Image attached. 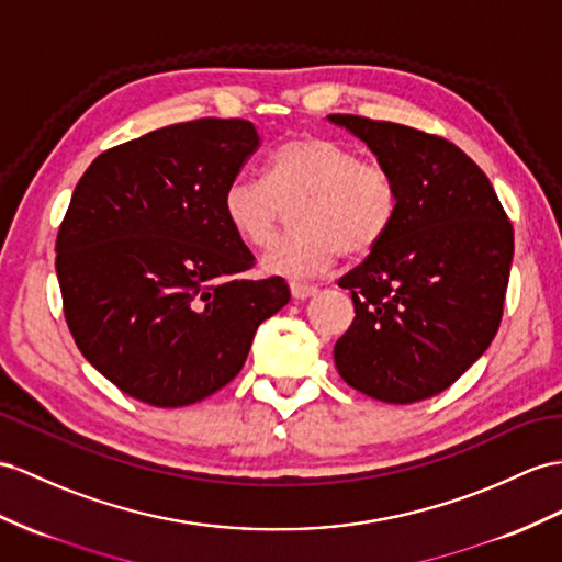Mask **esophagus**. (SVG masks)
<instances>
[{
    "mask_svg": "<svg viewBox=\"0 0 562 562\" xmlns=\"http://www.w3.org/2000/svg\"><path fill=\"white\" fill-rule=\"evenodd\" d=\"M317 285H310V283H297V281H293L291 283V295L295 297V300H307V297H312V295H317Z\"/></svg>",
    "mask_w": 562,
    "mask_h": 562,
    "instance_id": "34e87169",
    "label": "esophagus"
}]
</instances>
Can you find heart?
Segmentation results:
<instances>
[{
  "label": "heart",
  "mask_w": 562,
  "mask_h": 562,
  "mask_svg": "<svg viewBox=\"0 0 562 562\" xmlns=\"http://www.w3.org/2000/svg\"><path fill=\"white\" fill-rule=\"evenodd\" d=\"M293 204L295 231L271 245L262 267L283 277H317L344 252L367 257L384 243L401 212V190L386 167L322 135L281 143L267 178L238 173L224 190L226 222L250 248H267Z\"/></svg>",
  "instance_id": "heart-1"
}]
</instances>
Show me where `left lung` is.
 I'll use <instances>...</instances> for the list:
<instances>
[{
    "label": "left lung",
    "mask_w": 562,
    "mask_h": 562,
    "mask_svg": "<svg viewBox=\"0 0 562 562\" xmlns=\"http://www.w3.org/2000/svg\"><path fill=\"white\" fill-rule=\"evenodd\" d=\"M401 190L384 243L338 281L355 319L334 360L348 386L384 403L446 391L494 340L513 262V226L494 186L450 140L391 121L331 114Z\"/></svg>",
    "instance_id": "8db88e82"
}]
</instances>
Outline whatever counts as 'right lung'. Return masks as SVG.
<instances>
[{
  "label": "right lung",
  "instance_id": "right-lung-1",
  "mask_svg": "<svg viewBox=\"0 0 562 562\" xmlns=\"http://www.w3.org/2000/svg\"><path fill=\"white\" fill-rule=\"evenodd\" d=\"M257 145L250 121L210 116L106 149L80 176L57 236L66 324L135 401L183 407L224 389L291 300L281 277H240L255 257L224 216Z\"/></svg>",
  "mask_w": 562,
  "mask_h": 562
}]
</instances>
